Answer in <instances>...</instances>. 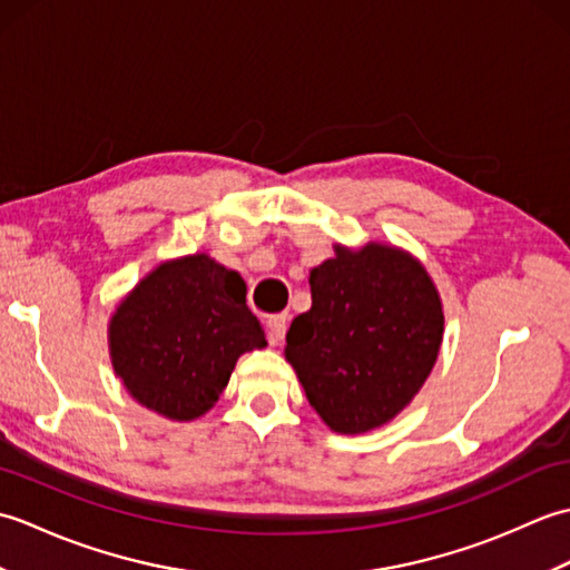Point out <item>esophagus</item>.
<instances>
[{
  "label": "esophagus",
  "instance_id": "34e87169",
  "mask_svg": "<svg viewBox=\"0 0 570 570\" xmlns=\"http://www.w3.org/2000/svg\"><path fill=\"white\" fill-rule=\"evenodd\" d=\"M286 323H288V316L286 313H276V316H269L266 318V337H269L272 345H278L284 341L286 335Z\"/></svg>",
  "mask_w": 570,
  "mask_h": 570
}]
</instances>
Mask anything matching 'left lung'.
I'll list each match as a JSON object with an SVG mask.
<instances>
[{
  "mask_svg": "<svg viewBox=\"0 0 570 570\" xmlns=\"http://www.w3.org/2000/svg\"><path fill=\"white\" fill-rule=\"evenodd\" d=\"M308 284L311 311L294 318L284 350L308 404L337 433L392 421L426 382L443 341L429 272L390 245H335Z\"/></svg>",
  "mask_w": 570,
  "mask_h": 570,
  "instance_id": "left-lung-1",
  "label": "left lung"
}]
</instances>
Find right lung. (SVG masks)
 Masks as SVG:
<instances>
[{
	"label": "right lung",
	"instance_id": "right-lung-1",
	"mask_svg": "<svg viewBox=\"0 0 570 570\" xmlns=\"http://www.w3.org/2000/svg\"><path fill=\"white\" fill-rule=\"evenodd\" d=\"M242 276L208 254L164 262L110 321V357L127 392L156 414L193 421L213 409L242 353L266 345Z\"/></svg>",
	"mask_w": 570,
	"mask_h": 570
}]
</instances>
